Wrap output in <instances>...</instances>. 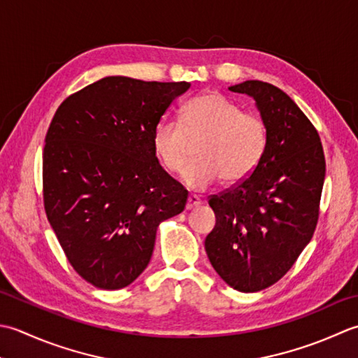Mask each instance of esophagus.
<instances>
[{"instance_id": "esophagus-1", "label": "esophagus", "mask_w": 358, "mask_h": 358, "mask_svg": "<svg viewBox=\"0 0 358 358\" xmlns=\"http://www.w3.org/2000/svg\"><path fill=\"white\" fill-rule=\"evenodd\" d=\"M199 206H201V199L198 198V196H194V194L188 196L187 210H192V208H196V207H199Z\"/></svg>"}]
</instances>
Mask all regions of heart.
Returning a JSON list of instances; mask_svg holds the SVG:
<instances>
[{"label":"heart","instance_id":"heart-1","mask_svg":"<svg viewBox=\"0 0 358 358\" xmlns=\"http://www.w3.org/2000/svg\"><path fill=\"white\" fill-rule=\"evenodd\" d=\"M196 162L182 174L185 187L202 192L215 182L236 185L257 170L267 148V127L259 115L217 92H206L182 106L179 125L160 122L152 129V155L162 169L178 174L188 159V142H198Z\"/></svg>","mask_w":358,"mask_h":358}]
</instances>
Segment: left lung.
<instances>
[{
    "label": "left lung",
    "instance_id": "obj_1",
    "mask_svg": "<svg viewBox=\"0 0 358 358\" xmlns=\"http://www.w3.org/2000/svg\"><path fill=\"white\" fill-rule=\"evenodd\" d=\"M229 90L255 100L268 141L249 178L210 198L216 225L206 252L230 287L249 294L281 280L309 244L326 162L317 129L280 87L247 80Z\"/></svg>",
    "mask_w": 358,
    "mask_h": 358
}]
</instances>
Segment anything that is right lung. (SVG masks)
Returning <instances> with one entry per match:
<instances>
[{"instance_id": "add662e5", "label": "right lung", "mask_w": 358, "mask_h": 358, "mask_svg": "<svg viewBox=\"0 0 358 358\" xmlns=\"http://www.w3.org/2000/svg\"><path fill=\"white\" fill-rule=\"evenodd\" d=\"M187 82L105 77L58 106L43 150V198L71 266L105 290L133 282L151 259L159 224L188 192L159 165L152 129Z\"/></svg>"}]
</instances>
